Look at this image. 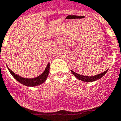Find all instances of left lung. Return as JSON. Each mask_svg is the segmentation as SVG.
Segmentation results:
<instances>
[{"mask_svg": "<svg viewBox=\"0 0 121 121\" xmlns=\"http://www.w3.org/2000/svg\"><path fill=\"white\" fill-rule=\"evenodd\" d=\"M108 71V69L107 70L104 71V72H103L102 73H100V74H97V75H95V76H83V75H81V74H79L78 73H75L73 71L71 70L72 73H73V74L74 75L75 77L76 78L78 79L81 80V81H84V82H93V81H97V80L101 78H102L103 76L106 73H107V72Z\"/></svg>", "mask_w": 121, "mask_h": 121, "instance_id": "1", "label": "left lung"}]
</instances>
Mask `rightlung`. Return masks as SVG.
<instances>
[{
    "label": "right lung",
    "mask_w": 121,
    "mask_h": 121,
    "mask_svg": "<svg viewBox=\"0 0 121 121\" xmlns=\"http://www.w3.org/2000/svg\"><path fill=\"white\" fill-rule=\"evenodd\" d=\"M9 71L11 73V74H12V76L18 82H19L20 83H21V84L24 85H26V86H37V85H39L42 84V83H43L46 79H47V77L48 76V74H49V67H50V64L49 63H48V65H47V67L45 69V70H44V72L42 73L40 75H39V76L36 78H24L21 77L19 75H17V74L13 73L11 69H9L8 67H7Z\"/></svg>",
    "instance_id": "add662e5"
}]
</instances>
